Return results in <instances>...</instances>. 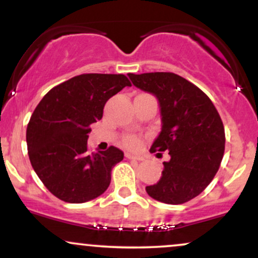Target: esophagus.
Wrapping results in <instances>:
<instances>
[{"label": "esophagus", "mask_w": 258, "mask_h": 258, "mask_svg": "<svg viewBox=\"0 0 258 258\" xmlns=\"http://www.w3.org/2000/svg\"><path fill=\"white\" fill-rule=\"evenodd\" d=\"M125 156L127 159H130V160H137V161H142V160H143V158H142V156H139V155H133V154H131V153H125Z\"/></svg>", "instance_id": "obj_1"}]
</instances>
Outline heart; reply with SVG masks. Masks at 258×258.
Here are the masks:
<instances>
[{
	"instance_id": "b5f03b06",
	"label": "heart",
	"mask_w": 258,
	"mask_h": 258,
	"mask_svg": "<svg viewBox=\"0 0 258 258\" xmlns=\"http://www.w3.org/2000/svg\"><path fill=\"white\" fill-rule=\"evenodd\" d=\"M125 144L130 148H137L139 147V144H141V142H139V139L137 137H135V136H128V137L125 138Z\"/></svg>"
}]
</instances>
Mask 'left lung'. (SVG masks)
Wrapping results in <instances>:
<instances>
[{
    "label": "left lung",
    "mask_w": 258,
    "mask_h": 258,
    "mask_svg": "<svg viewBox=\"0 0 258 258\" xmlns=\"http://www.w3.org/2000/svg\"><path fill=\"white\" fill-rule=\"evenodd\" d=\"M128 76L136 87L159 99L162 127L150 152L170 155L161 178L147 186V193L172 205L194 199L211 183L223 159L226 135L217 109L198 86L177 74Z\"/></svg>",
    "instance_id": "left-lung-1"
}]
</instances>
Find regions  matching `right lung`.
<instances>
[{"label": "right lung", "instance_id": "add662e5", "mask_svg": "<svg viewBox=\"0 0 258 258\" xmlns=\"http://www.w3.org/2000/svg\"><path fill=\"white\" fill-rule=\"evenodd\" d=\"M126 86L131 82L122 74H82L53 87L32 112L26 128L29 159L58 199L81 204L108 189L123 153L112 146L90 153L87 138L108 99Z\"/></svg>", "mask_w": 258, "mask_h": 258}]
</instances>
